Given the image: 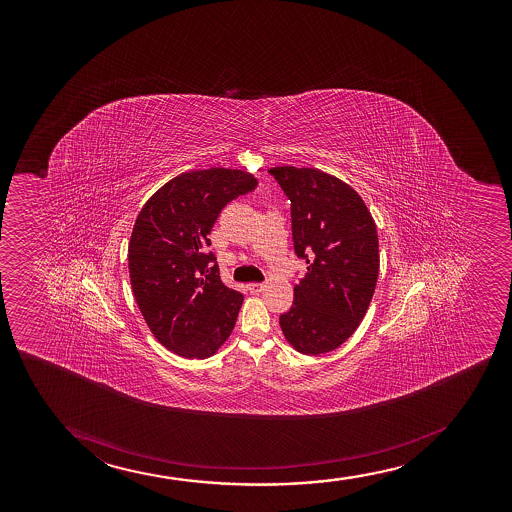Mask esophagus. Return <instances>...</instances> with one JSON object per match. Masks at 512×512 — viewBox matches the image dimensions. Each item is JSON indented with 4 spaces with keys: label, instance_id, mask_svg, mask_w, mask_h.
<instances>
[{
    "label": "esophagus",
    "instance_id": "34e87169",
    "mask_svg": "<svg viewBox=\"0 0 512 512\" xmlns=\"http://www.w3.org/2000/svg\"><path fill=\"white\" fill-rule=\"evenodd\" d=\"M247 288H249V292H251V294H259V292H263V290H265V285H263V283H249Z\"/></svg>",
    "mask_w": 512,
    "mask_h": 512
}]
</instances>
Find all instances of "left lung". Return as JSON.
I'll return each instance as SVG.
<instances>
[{
    "label": "left lung",
    "mask_w": 512,
    "mask_h": 512,
    "mask_svg": "<svg viewBox=\"0 0 512 512\" xmlns=\"http://www.w3.org/2000/svg\"><path fill=\"white\" fill-rule=\"evenodd\" d=\"M268 172L290 200L295 254L307 265L290 311L280 316L283 335L304 355L331 352L359 328L376 290L374 218L338 177L292 165Z\"/></svg>",
    "instance_id": "left-lung-1"
}]
</instances>
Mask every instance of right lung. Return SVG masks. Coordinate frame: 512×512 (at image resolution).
<instances>
[{
  "label": "right lung",
  "mask_w": 512,
  "mask_h": 512,
  "mask_svg": "<svg viewBox=\"0 0 512 512\" xmlns=\"http://www.w3.org/2000/svg\"><path fill=\"white\" fill-rule=\"evenodd\" d=\"M258 186L249 172H184L143 205L128 268L136 304L153 336L184 359L212 357L234 329L241 292L220 280L208 234L227 203Z\"/></svg>",
  "instance_id": "right-lung-1"
}]
</instances>
